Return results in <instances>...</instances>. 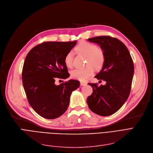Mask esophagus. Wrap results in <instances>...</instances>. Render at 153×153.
I'll return each instance as SVG.
<instances>
[{"label":"esophagus","mask_w":153,"mask_h":153,"mask_svg":"<svg viewBox=\"0 0 153 153\" xmlns=\"http://www.w3.org/2000/svg\"><path fill=\"white\" fill-rule=\"evenodd\" d=\"M87 83L86 82H80V85L81 86H85L86 85Z\"/></svg>","instance_id":"34e87169"}]
</instances>
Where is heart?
Segmentation results:
<instances>
[{
	"mask_svg": "<svg viewBox=\"0 0 153 153\" xmlns=\"http://www.w3.org/2000/svg\"><path fill=\"white\" fill-rule=\"evenodd\" d=\"M75 48L78 52L86 56V65L87 66L84 68L73 70L71 72V76L78 80L84 81L93 75L94 72L93 67L99 70L103 67L105 60V53L102 49L98 48L95 44L86 41L81 42ZM74 53L72 51H70L65 55L64 59L65 63L67 67H72Z\"/></svg>",
	"mask_w": 153,
	"mask_h": 153,
	"instance_id": "obj_1",
	"label": "heart"
}]
</instances>
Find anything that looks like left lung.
Returning <instances> with one entry per match:
<instances>
[{"label":"left lung","mask_w":153,"mask_h":153,"mask_svg":"<svg viewBox=\"0 0 153 153\" xmlns=\"http://www.w3.org/2000/svg\"><path fill=\"white\" fill-rule=\"evenodd\" d=\"M88 40L98 43L105 53V63L95 78L105 81L106 84L98 86L97 83H88L93 93L87 98V103L93 113L110 116L120 110L129 95L133 61L126 45L117 39L99 36Z\"/></svg>","instance_id":"left-lung-1"}]
</instances>
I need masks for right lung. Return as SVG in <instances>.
<instances>
[{"mask_svg": "<svg viewBox=\"0 0 153 153\" xmlns=\"http://www.w3.org/2000/svg\"><path fill=\"white\" fill-rule=\"evenodd\" d=\"M76 43L45 42L26 56L22 74L24 88L29 104L43 118L55 119L62 115L68 109L72 91L80 85L76 79L55 84L56 78L70 76L64 59Z\"/></svg>", "mask_w": 153, "mask_h": 153, "instance_id": "1", "label": "right lung"}]
</instances>
